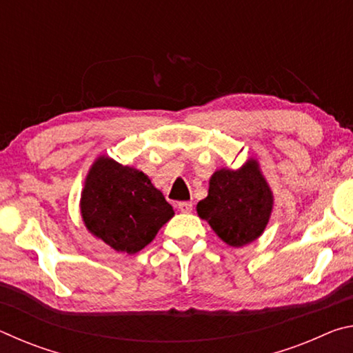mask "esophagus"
<instances>
[{"label": "esophagus", "instance_id": "34e87169", "mask_svg": "<svg viewBox=\"0 0 353 353\" xmlns=\"http://www.w3.org/2000/svg\"><path fill=\"white\" fill-rule=\"evenodd\" d=\"M177 208H179V210H181L182 213H190L191 210H193V204H191V202H179Z\"/></svg>", "mask_w": 353, "mask_h": 353}]
</instances>
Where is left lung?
I'll return each instance as SVG.
<instances>
[{
	"instance_id": "8db88e82",
	"label": "left lung",
	"mask_w": 353,
	"mask_h": 353,
	"mask_svg": "<svg viewBox=\"0 0 353 353\" xmlns=\"http://www.w3.org/2000/svg\"><path fill=\"white\" fill-rule=\"evenodd\" d=\"M274 194L260 163L250 157L241 168H219L208 182V194L198 202V216L232 248L255 241L265 232Z\"/></svg>"
}]
</instances>
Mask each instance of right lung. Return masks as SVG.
Instances as JSON below:
<instances>
[{"label":"right lung","instance_id":"add662e5","mask_svg":"<svg viewBox=\"0 0 353 353\" xmlns=\"http://www.w3.org/2000/svg\"><path fill=\"white\" fill-rule=\"evenodd\" d=\"M87 230L117 252H140L174 216L163 193L145 172L99 155L87 172L81 193Z\"/></svg>","mask_w":353,"mask_h":353}]
</instances>
